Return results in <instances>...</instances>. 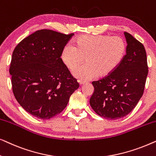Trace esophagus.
<instances>
[{"label":"esophagus","mask_w":156,"mask_h":156,"mask_svg":"<svg viewBox=\"0 0 156 156\" xmlns=\"http://www.w3.org/2000/svg\"><path fill=\"white\" fill-rule=\"evenodd\" d=\"M79 83H80V85H82V84H85V83H86V82H84V81H82V80H80V81H79Z\"/></svg>","instance_id":"1"}]
</instances>
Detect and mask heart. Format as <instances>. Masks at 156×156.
Instances as JSON below:
<instances>
[{
    "label": "heart",
    "instance_id": "1",
    "mask_svg": "<svg viewBox=\"0 0 156 156\" xmlns=\"http://www.w3.org/2000/svg\"><path fill=\"white\" fill-rule=\"evenodd\" d=\"M75 47L67 44L62 52V59L70 70L86 61V65L74 72L76 77L89 80L107 78L118 70L128 52L126 42L121 36L82 35L74 40Z\"/></svg>",
    "mask_w": 156,
    "mask_h": 156
}]
</instances>
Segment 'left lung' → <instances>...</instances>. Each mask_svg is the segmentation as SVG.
I'll use <instances>...</instances> for the list:
<instances>
[{"label":"left lung","instance_id":"1","mask_svg":"<svg viewBox=\"0 0 156 156\" xmlns=\"http://www.w3.org/2000/svg\"><path fill=\"white\" fill-rule=\"evenodd\" d=\"M128 52L122 65L109 77L92 82L89 103L100 116L116 120L129 114L143 96L148 73L146 52L141 42L124 32Z\"/></svg>","mask_w":156,"mask_h":156}]
</instances>
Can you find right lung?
<instances>
[{"label": "right lung", "mask_w": 156, "mask_h": 156, "mask_svg": "<svg viewBox=\"0 0 156 156\" xmlns=\"http://www.w3.org/2000/svg\"><path fill=\"white\" fill-rule=\"evenodd\" d=\"M73 35L40 30L14 49L9 69L12 92L20 105L37 119L60 114L80 87L60 57Z\"/></svg>", "instance_id": "add662e5"}]
</instances>
